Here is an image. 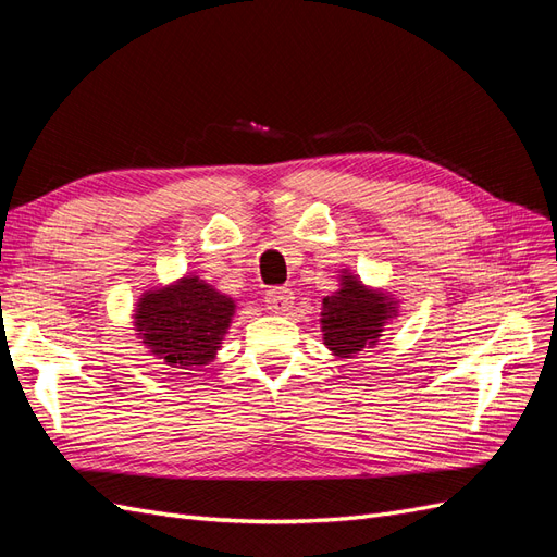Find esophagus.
Masks as SVG:
<instances>
[{"mask_svg": "<svg viewBox=\"0 0 557 557\" xmlns=\"http://www.w3.org/2000/svg\"><path fill=\"white\" fill-rule=\"evenodd\" d=\"M293 299H295V295H293L290 288H274V290H269L267 297H264L267 309L272 311V313L290 311L293 309Z\"/></svg>", "mask_w": 557, "mask_h": 557, "instance_id": "obj_1", "label": "esophagus"}]
</instances>
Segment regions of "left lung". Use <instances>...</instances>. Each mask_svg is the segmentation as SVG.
<instances>
[{
    "label": "left lung",
    "mask_w": 557,
    "mask_h": 557,
    "mask_svg": "<svg viewBox=\"0 0 557 557\" xmlns=\"http://www.w3.org/2000/svg\"><path fill=\"white\" fill-rule=\"evenodd\" d=\"M397 311L395 295L369 288L350 269H344L339 290L325 297L320 309L323 344L336 358H352L362 348L379 344L387 320H393Z\"/></svg>",
    "instance_id": "left-lung-1"
}]
</instances>
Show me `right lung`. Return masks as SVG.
I'll return each mask as SVG.
<instances>
[{"label":"right lung","mask_w":557,"mask_h":557,"mask_svg":"<svg viewBox=\"0 0 557 557\" xmlns=\"http://www.w3.org/2000/svg\"><path fill=\"white\" fill-rule=\"evenodd\" d=\"M237 311L234 299L197 274L141 293L134 330L150 356L176 372H199L215 360Z\"/></svg>","instance_id":"right-lung-1"}]
</instances>
